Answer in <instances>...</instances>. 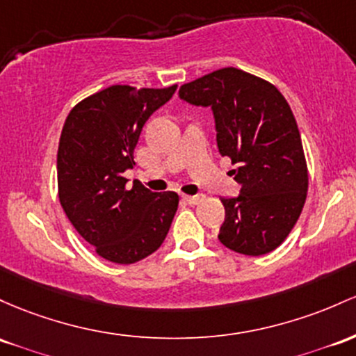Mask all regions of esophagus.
<instances>
[{
  "label": "esophagus",
  "instance_id": "esophagus-1",
  "mask_svg": "<svg viewBox=\"0 0 356 356\" xmlns=\"http://www.w3.org/2000/svg\"><path fill=\"white\" fill-rule=\"evenodd\" d=\"M184 201L189 202V204H199L201 201H204V196H202V194H196V196H184Z\"/></svg>",
  "mask_w": 356,
  "mask_h": 356
}]
</instances>
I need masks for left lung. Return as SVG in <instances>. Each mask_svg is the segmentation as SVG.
<instances>
[{
	"mask_svg": "<svg viewBox=\"0 0 356 356\" xmlns=\"http://www.w3.org/2000/svg\"><path fill=\"white\" fill-rule=\"evenodd\" d=\"M179 97L211 108L218 150L238 165L233 174L241 189L235 197H221L220 241L250 257L275 250L298 222L307 194L302 142L286 97L235 67L181 86Z\"/></svg>",
	"mask_w": 356,
	"mask_h": 356,
	"instance_id": "1",
	"label": "left lung"
}]
</instances>
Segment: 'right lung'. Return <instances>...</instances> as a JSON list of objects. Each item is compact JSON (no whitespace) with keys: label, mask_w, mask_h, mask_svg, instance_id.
Here are the masks:
<instances>
[{"label":"right lung","mask_w":356,"mask_h":356,"mask_svg":"<svg viewBox=\"0 0 356 356\" xmlns=\"http://www.w3.org/2000/svg\"><path fill=\"white\" fill-rule=\"evenodd\" d=\"M177 86L135 89L111 86L72 108L57 152L58 199L69 221L113 264H135L165 240L179 206L175 193H154L140 182L127 189L143 124Z\"/></svg>","instance_id":"right-lung-1"}]
</instances>
